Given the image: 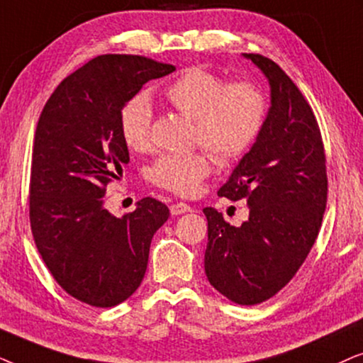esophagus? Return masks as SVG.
Listing matches in <instances>:
<instances>
[{"label":"esophagus","mask_w":363,"mask_h":363,"mask_svg":"<svg viewBox=\"0 0 363 363\" xmlns=\"http://www.w3.org/2000/svg\"><path fill=\"white\" fill-rule=\"evenodd\" d=\"M186 212H192V207L187 206L186 202H177V204L171 206L172 216H181V214H186Z\"/></svg>","instance_id":"obj_1"}]
</instances>
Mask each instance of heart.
Wrapping results in <instances>:
<instances>
[{
  "instance_id": "b5f03b06",
  "label": "heart",
  "mask_w": 363,
  "mask_h": 363,
  "mask_svg": "<svg viewBox=\"0 0 363 363\" xmlns=\"http://www.w3.org/2000/svg\"><path fill=\"white\" fill-rule=\"evenodd\" d=\"M164 99L192 121V141L204 146L220 164L242 157L257 141L267 119V98L260 86L249 81L227 83L202 67H192L177 77L164 91ZM151 129V101L144 94L134 96L121 109V138L131 151L146 152L152 144ZM208 153L162 154L149 167V182L179 196L196 194L212 171Z\"/></svg>"
}]
</instances>
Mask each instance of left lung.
I'll use <instances>...</instances> for the list:
<instances>
[{"instance_id":"left-lung-1","label":"left lung","mask_w":363,"mask_h":363,"mask_svg":"<svg viewBox=\"0 0 363 363\" xmlns=\"http://www.w3.org/2000/svg\"><path fill=\"white\" fill-rule=\"evenodd\" d=\"M267 77L270 108L257 141L220 197L245 199L249 220L235 227L206 207V275L239 306H255L286 287L311 252L327 204L325 152L313 111L269 57L244 55Z\"/></svg>"}]
</instances>
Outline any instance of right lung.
I'll list each match as a JSON object with an SVG mask.
<instances>
[{"label": "right lung", "instance_id": "add662e5", "mask_svg": "<svg viewBox=\"0 0 363 363\" xmlns=\"http://www.w3.org/2000/svg\"><path fill=\"white\" fill-rule=\"evenodd\" d=\"M176 71L144 56L103 55L61 81L36 125L30 181L33 238L65 291L93 307H114L141 286L166 204L144 197L116 217L106 186L123 176L129 151L123 106L144 84Z\"/></svg>", "mask_w": 363, "mask_h": 363}]
</instances>
